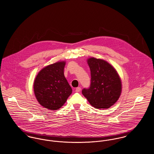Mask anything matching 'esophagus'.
I'll return each mask as SVG.
<instances>
[{
	"mask_svg": "<svg viewBox=\"0 0 154 154\" xmlns=\"http://www.w3.org/2000/svg\"><path fill=\"white\" fill-rule=\"evenodd\" d=\"M81 91V88L80 87H78V88H76V89H75V91H76V92H79Z\"/></svg>",
	"mask_w": 154,
	"mask_h": 154,
	"instance_id": "1",
	"label": "esophagus"
}]
</instances>
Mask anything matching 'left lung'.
Returning <instances> with one entry per match:
<instances>
[{"mask_svg": "<svg viewBox=\"0 0 154 154\" xmlns=\"http://www.w3.org/2000/svg\"><path fill=\"white\" fill-rule=\"evenodd\" d=\"M91 70V85L82 91L90 104L97 109H108L119 98L122 84L116 70L106 61L91 57L88 59Z\"/></svg>", "mask_w": 154, "mask_h": 154, "instance_id": "obj_1", "label": "left lung"}]
</instances>
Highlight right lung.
<instances>
[{
	"instance_id": "right-lung-1",
	"label": "right lung",
	"mask_w": 154,
	"mask_h": 154,
	"mask_svg": "<svg viewBox=\"0 0 154 154\" xmlns=\"http://www.w3.org/2000/svg\"><path fill=\"white\" fill-rule=\"evenodd\" d=\"M65 62H57L41 70L34 81V93L45 108L57 110L66 102L72 90L64 76Z\"/></svg>"
}]
</instances>
